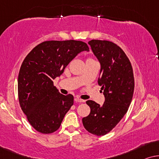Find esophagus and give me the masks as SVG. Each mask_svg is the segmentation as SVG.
<instances>
[{
	"instance_id": "34e87169",
	"label": "esophagus",
	"mask_w": 159,
	"mask_h": 159,
	"mask_svg": "<svg viewBox=\"0 0 159 159\" xmlns=\"http://www.w3.org/2000/svg\"><path fill=\"white\" fill-rule=\"evenodd\" d=\"M75 101L76 102H80V103H82V102H85V100H84V99H80V98H79V97H75Z\"/></svg>"
}]
</instances>
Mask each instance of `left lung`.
<instances>
[{
    "label": "left lung",
    "mask_w": 159,
    "mask_h": 159,
    "mask_svg": "<svg viewBox=\"0 0 159 159\" xmlns=\"http://www.w3.org/2000/svg\"><path fill=\"white\" fill-rule=\"evenodd\" d=\"M88 44L101 66L98 84L102 86L105 102L100 106L92 100L86 101L91 112L82 122L87 131L101 136L110 132L128 110L135 82L130 62L119 46L98 39Z\"/></svg>",
    "instance_id": "1"
}]
</instances>
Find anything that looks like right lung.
I'll list each match as a JSON object with an SVG mask.
<instances>
[{
  "label": "right lung",
  "instance_id": "add662e5",
  "mask_svg": "<svg viewBox=\"0 0 159 159\" xmlns=\"http://www.w3.org/2000/svg\"><path fill=\"white\" fill-rule=\"evenodd\" d=\"M83 51L89 48L81 41H46L36 46L22 62L18 78L19 104L31 125L39 133L56 131L73 104V96L61 94L53 86V80Z\"/></svg>",
  "mask_w": 159,
  "mask_h": 159
}]
</instances>
